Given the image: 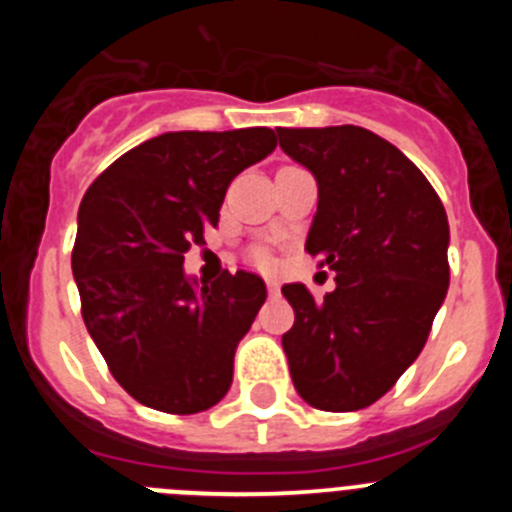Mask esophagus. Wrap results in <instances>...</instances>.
<instances>
[{"label": "esophagus", "mask_w": 512, "mask_h": 512, "mask_svg": "<svg viewBox=\"0 0 512 512\" xmlns=\"http://www.w3.org/2000/svg\"><path fill=\"white\" fill-rule=\"evenodd\" d=\"M266 287H269V295H279L277 277H266Z\"/></svg>", "instance_id": "34e87169"}]
</instances>
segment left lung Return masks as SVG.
I'll list each match as a JSON object with an SVG mask.
<instances>
[{"label": "left lung", "mask_w": 512, "mask_h": 512, "mask_svg": "<svg viewBox=\"0 0 512 512\" xmlns=\"http://www.w3.org/2000/svg\"><path fill=\"white\" fill-rule=\"evenodd\" d=\"M279 146L318 182L305 251L336 271L315 302L284 284L295 325L282 336L307 405L369 408L423 351L449 289V220L418 166L356 125L277 128Z\"/></svg>", "instance_id": "left-lung-1"}]
</instances>
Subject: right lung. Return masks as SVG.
Returning <instances> with one entry per match:
<instances>
[{
  "mask_svg": "<svg viewBox=\"0 0 512 512\" xmlns=\"http://www.w3.org/2000/svg\"><path fill=\"white\" fill-rule=\"evenodd\" d=\"M277 148L269 128L164 133L120 156L79 207L71 269L81 315L112 377L161 413L223 400L233 356L266 300L264 279L184 274V253L215 228L230 182Z\"/></svg>",
  "mask_w": 512,
  "mask_h": 512,
  "instance_id": "obj_1",
  "label": "right lung"
}]
</instances>
